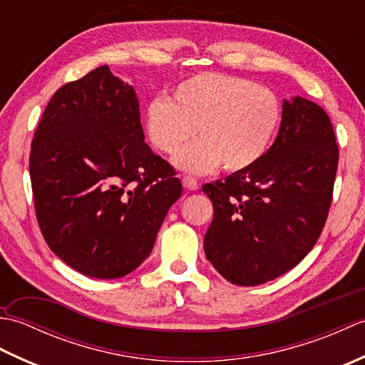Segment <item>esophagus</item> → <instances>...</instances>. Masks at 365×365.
I'll return each instance as SVG.
<instances>
[{
	"mask_svg": "<svg viewBox=\"0 0 365 365\" xmlns=\"http://www.w3.org/2000/svg\"><path fill=\"white\" fill-rule=\"evenodd\" d=\"M182 183H183L185 188L191 190V191H196L199 188V182L196 180L195 177H191V175H183L182 177Z\"/></svg>",
	"mask_w": 365,
	"mask_h": 365,
	"instance_id": "esophagus-1",
	"label": "esophagus"
}]
</instances>
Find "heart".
I'll return each mask as SVG.
<instances>
[{
	"label": "heart",
	"instance_id": "b5f03b06",
	"mask_svg": "<svg viewBox=\"0 0 365 365\" xmlns=\"http://www.w3.org/2000/svg\"><path fill=\"white\" fill-rule=\"evenodd\" d=\"M281 113V103L268 88L234 75L204 72L178 83L173 100H152L145 110V131L168 155L196 133L199 141L175 158L183 169L204 174L222 163L224 169L238 173L263 158Z\"/></svg>",
	"mask_w": 365,
	"mask_h": 365
}]
</instances>
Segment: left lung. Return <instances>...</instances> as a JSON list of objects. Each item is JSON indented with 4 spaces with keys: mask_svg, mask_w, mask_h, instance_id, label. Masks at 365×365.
Returning <instances> with one entry per match:
<instances>
[{
    "mask_svg": "<svg viewBox=\"0 0 365 365\" xmlns=\"http://www.w3.org/2000/svg\"><path fill=\"white\" fill-rule=\"evenodd\" d=\"M337 163L323 108L302 97L284 100L277 138L263 158L202 187L215 210L204 237L215 269L232 284L252 287L297 267L327 222Z\"/></svg>",
    "mask_w": 365,
    "mask_h": 365,
    "instance_id": "8db88e82",
    "label": "left lung"
}]
</instances>
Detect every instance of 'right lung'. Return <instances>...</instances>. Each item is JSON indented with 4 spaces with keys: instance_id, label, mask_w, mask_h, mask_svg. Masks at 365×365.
Segmentation results:
<instances>
[{
    "instance_id": "right-lung-1",
    "label": "right lung",
    "mask_w": 365,
    "mask_h": 365,
    "mask_svg": "<svg viewBox=\"0 0 365 365\" xmlns=\"http://www.w3.org/2000/svg\"><path fill=\"white\" fill-rule=\"evenodd\" d=\"M29 175L46 245L97 279L141 265L182 196L173 166L144 143L135 89L108 66L54 92L31 144Z\"/></svg>"
}]
</instances>
